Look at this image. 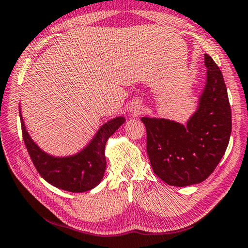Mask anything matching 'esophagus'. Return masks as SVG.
Returning <instances> with one entry per match:
<instances>
[{
    "label": "esophagus",
    "instance_id": "obj_1",
    "mask_svg": "<svg viewBox=\"0 0 248 248\" xmlns=\"http://www.w3.org/2000/svg\"><path fill=\"white\" fill-rule=\"evenodd\" d=\"M134 113L136 114V116H137V114H139V113H140V109H139V108H137V109H135V111H134Z\"/></svg>",
    "mask_w": 248,
    "mask_h": 248
}]
</instances>
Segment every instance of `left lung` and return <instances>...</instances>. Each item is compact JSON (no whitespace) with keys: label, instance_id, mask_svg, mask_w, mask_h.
<instances>
[{"label":"left lung","instance_id":"obj_1","mask_svg":"<svg viewBox=\"0 0 248 248\" xmlns=\"http://www.w3.org/2000/svg\"><path fill=\"white\" fill-rule=\"evenodd\" d=\"M205 88L186 125L162 118H141L151 167L170 186L204 182L215 170L230 142L232 111L226 84L208 54H205Z\"/></svg>","mask_w":248,"mask_h":248}]
</instances>
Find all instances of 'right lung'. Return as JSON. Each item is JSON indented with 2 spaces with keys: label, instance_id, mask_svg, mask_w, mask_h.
<instances>
[{
  "label": "right lung",
  "instance_id": "1",
  "mask_svg": "<svg viewBox=\"0 0 248 248\" xmlns=\"http://www.w3.org/2000/svg\"><path fill=\"white\" fill-rule=\"evenodd\" d=\"M22 135L36 170L47 183L62 190L83 193L98 186L106 171L105 147L113 132L124 123V117L113 118L101 125L90 143L69 157H54L44 153L33 141L20 111Z\"/></svg>",
  "mask_w": 248,
  "mask_h": 248
}]
</instances>
